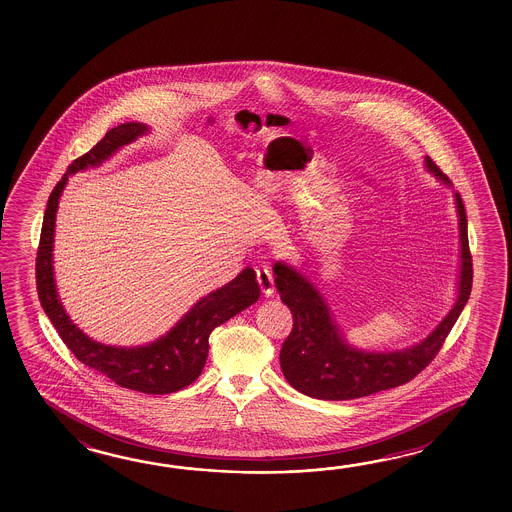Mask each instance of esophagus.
<instances>
[{
  "mask_svg": "<svg viewBox=\"0 0 512 512\" xmlns=\"http://www.w3.org/2000/svg\"><path fill=\"white\" fill-rule=\"evenodd\" d=\"M256 280L260 283L261 291L265 296H272L274 293V276L267 265L256 267Z\"/></svg>",
  "mask_w": 512,
  "mask_h": 512,
  "instance_id": "1",
  "label": "esophagus"
}]
</instances>
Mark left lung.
<instances>
[{"label": "left lung", "mask_w": 512, "mask_h": 512, "mask_svg": "<svg viewBox=\"0 0 512 512\" xmlns=\"http://www.w3.org/2000/svg\"><path fill=\"white\" fill-rule=\"evenodd\" d=\"M426 168L443 181H448L430 157H426ZM456 205L461 240V280L457 302L445 320L435 327L434 333L412 348L388 353H366L351 348L331 320V313L315 287L291 267L283 263L274 265L276 289L293 315V329L280 351L283 375L293 388L324 401L359 399L412 381L435 359L472 291L467 214L459 194H456Z\"/></svg>", "instance_id": "8db88e82"}]
</instances>
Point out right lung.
<instances>
[{
	"label": "right lung",
	"mask_w": 512,
	"mask_h": 512,
	"mask_svg": "<svg viewBox=\"0 0 512 512\" xmlns=\"http://www.w3.org/2000/svg\"><path fill=\"white\" fill-rule=\"evenodd\" d=\"M144 131L148 128L139 122L120 124L109 130L89 152L67 166L66 175L58 181L45 208L40 245L36 252V289L45 315L53 322L67 349L82 364L100 371L122 388L163 395L183 390L196 381L207 362L210 333L254 304L260 298V287L251 267L243 269L225 287L201 298L164 337L139 348L98 344L69 320L58 300L53 278V236L58 199L69 175L86 170L87 166H97L111 153L117 152L120 146L135 141Z\"/></svg>",
	"instance_id": "right-lung-1"
}]
</instances>
